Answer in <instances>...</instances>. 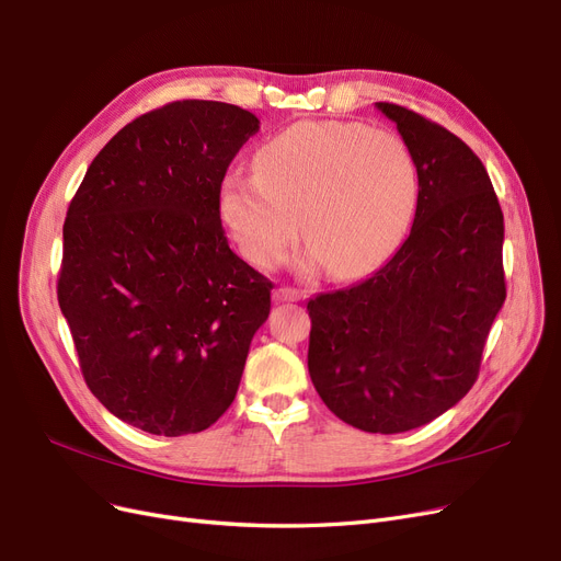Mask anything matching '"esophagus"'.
I'll return each mask as SVG.
<instances>
[{
  "label": "esophagus",
  "instance_id": "obj_1",
  "mask_svg": "<svg viewBox=\"0 0 561 561\" xmlns=\"http://www.w3.org/2000/svg\"><path fill=\"white\" fill-rule=\"evenodd\" d=\"M301 299V295L297 293V289H293V287H278L276 293H274V301H278V304H283V301H299Z\"/></svg>",
  "mask_w": 561,
  "mask_h": 561
}]
</instances>
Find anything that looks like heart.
Returning <instances> with one entry per match:
<instances>
[{"mask_svg": "<svg viewBox=\"0 0 561 561\" xmlns=\"http://www.w3.org/2000/svg\"><path fill=\"white\" fill-rule=\"evenodd\" d=\"M419 203V168L396 133L354 122H301L266 140L255 172L220 182L218 211L241 255L274 266L297 230L306 268L339 280L370 274L405 239Z\"/></svg>", "mask_w": 561, "mask_h": 561, "instance_id": "b5f03b06", "label": "heart"}]
</instances>
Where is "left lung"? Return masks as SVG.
I'll return each mask as SVG.
<instances>
[{"label": "left lung", "instance_id": "obj_1", "mask_svg": "<svg viewBox=\"0 0 561 561\" xmlns=\"http://www.w3.org/2000/svg\"><path fill=\"white\" fill-rule=\"evenodd\" d=\"M375 107L416 159L414 222L373 276L308 301V373L335 416L393 435L431 423L477 382L506 299L504 216L479 156L451 130Z\"/></svg>", "mask_w": 561, "mask_h": 561}]
</instances>
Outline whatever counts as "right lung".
Returning a JSON list of instances; mask_svg holds the SVG:
<instances>
[{
  "mask_svg": "<svg viewBox=\"0 0 561 561\" xmlns=\"http://www.w3.org/2000/svg\"><path fill=\"white\" fill-rule=\"evenodd\" d=\"M260 119L174 101L126 124L71 199L57 299L84 382L151 435L209 428L237 396L272 283L230 251L218 191Z\"/></svg>",
  "mask_w": 561,
  "mask_h": 561,
  "instance_id": "obj_1",
  "label": "right lung"
}]
</instances>
